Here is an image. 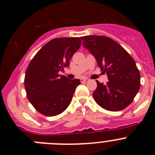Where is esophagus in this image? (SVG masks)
I'll use <instances>...</instances> for the list:
<instances>
[{"instance_id": "esophagus-1", "label": "esophagus", "mask_w": 155, "mask_h": 155, "mask_svg": "<svg viewBox=\"0 0 155 155\" xmlns=\"http://www.w3.org/2000/svg\"><path fill=\"white\" fill-rule=\"evenodd\" d=\"M82 80H83V81H89V79L88 78H83L82 79Z\"/></svg>"}]
</instances>
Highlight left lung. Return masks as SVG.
<instances>
[{
	"label": "left lung",
	"mask_w": 155,
	"mask_h": 155,
	"mask_svg": "<svg viewBox=\"0 0 155 155\" xmlns=\"http://www.w3.org/2000/svg\"><path fill=\"white\" fill-rule=\"evenodd\" d=\"M84 48L95 57L98 68L106 73V84L96 81L94 101L108 111H120L134 101L140 86V75L128 52L105 35L81 37Z\"/></svg>",
	"instance_id": "left-lung-1"
}]
</instances>
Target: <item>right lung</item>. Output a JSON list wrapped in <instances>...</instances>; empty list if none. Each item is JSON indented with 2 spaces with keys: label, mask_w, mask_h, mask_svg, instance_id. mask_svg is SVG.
Wrapping results in <instances>:
<instances>
[{
  "label": "right lung",
  "mask_w": 155,
  "mask_h": 155,
  "mask_svg": "<svg viewBox=\"0 0 155 155\" xmlns=\"http://www.w3.org/2000/svg\"><path fill=\"white\" fill-rule=\"evenodd\" d=\"M81 45L79 37L57 38L48 42L31 59L25 71V88L28 101L46 116L61 114L71 103L79 79L70 80L58 72Z\"/></svg>",
  "instance_id": "obj_1"
}]
</instances>
